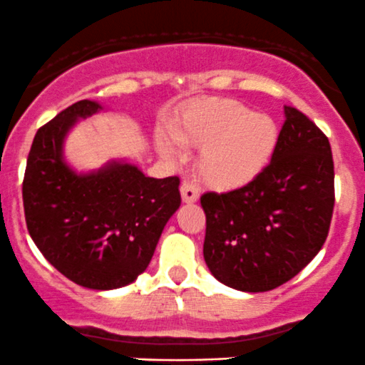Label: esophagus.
<instances>
[{
	"label": "esophagus",
	"instance_id": "34e87169",
	"mask_svg": "<svg viewBox=\"0 0 365 365\" xmlns=\"http://www.w3.org/2000/svg\"><path fill=\"white\" fill-rule=\"evenodd\" d=\"M181 196H182V202L184 203H195L198 200V187L193 186L190 182H182L181 184Z\"/></svg>",
	"mask_w": 365,
	"mask_h": 365
}]
</instances>
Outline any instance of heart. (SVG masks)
<instances>
[{"label": "heart", "instance_id": "b5f03b06", "mask_svg": "<svg viewBox=\"0 0 365 365\" xmlns=\"http://www.w3.org/2000/svg\"><path fill=\"white\" fill-rule=\"evenodd\" d=\"M172 138L187 148H202L200 178L219 191L248 186L269 167L279 128L274 118L253 113L235 100H203L193 103L172 125ZM157 148L167 160H179L181 148L165 134L157 136Z\"/></svg>", "mask_w": 365, "mask_h": 365}]
</instances>
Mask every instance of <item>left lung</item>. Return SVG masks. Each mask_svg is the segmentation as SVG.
Masks as SVG:
<instances>
[{"instance_id":"1","label":"left lung","mask_w":365,"mask_h":365,"mask_svg":"<svg viewBox=\"0 0 365 365\" xmlns=\"http://www.w3.org/2000/svg\"><path fill=\"white\" fill-rule=\"evenodd\" d=\"M271 163L248 186L205 193L203 257L220 282L260 293L284 284L324 245L334 208L329 139L305 113L284 106Z\"/></svg>"}]
</instances>
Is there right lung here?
<instances>
[{
    "label": "right lung",
    "instance_id": "obj_1",
    "mask_svg": "<svg viewBox=\"0 0 365 365\" xmlns=\"http://www.w3.org/2000/svg\"><path fill=\"white\" fill-rule=\"evenodd\" d=\"M100 108L81 100L38 129L22 198L29 235L56 271L84 288L115 289L148 267L181 193L178 175L146 178L129 163L83 175L65 165V134Z\"/></svg>",
    "mask_w": 365,
    "mask_h": 365
}]
</instances>
